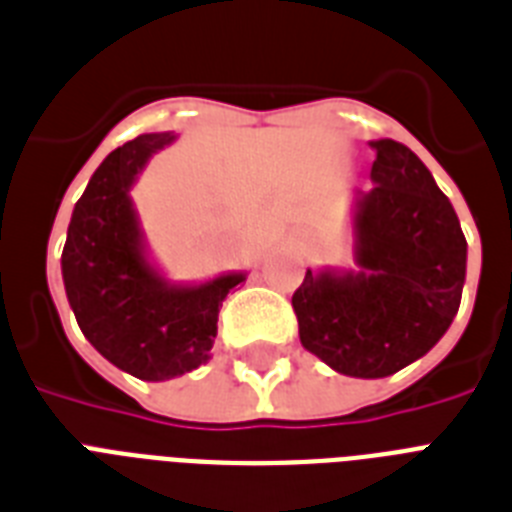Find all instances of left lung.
<instances>
[{"label": "left lung", "instance_id": "left-lung-1", "mask_svg": "<svg viewBox=\"0 0 512 512\" xmlns=\"http://www.w3.org/2000/svg\"><path fill=\"white\" fill-rule=\"evenodd\" d=\"M372 188L353 191V268L305 271L300 342L329 369L380 380L422 358L460 311L468 241L452 201L412 148L369 140Z\"/></svg>", "mask_w": 512, "mask_h": 512}]
</instances>
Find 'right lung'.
<instances>
[{"label": "right lung", "mask_w": 512, "mask_h": 512, "mask_svg": "<svg viewBox=\"0 0 512 512\" xmlns=\"http://www.w3.org/2000/svg\"><path fill=\"white\" fill-rule=\"evenodd\" d=\"M175 140V132H146L103 159L74 204L60 257L82 335L106 361L146 382L207 364L220 305L247 281V271L172 281L156 265L130 191L151 156Z\"/></svg>", "instance_id": "1"}]
</instances>
